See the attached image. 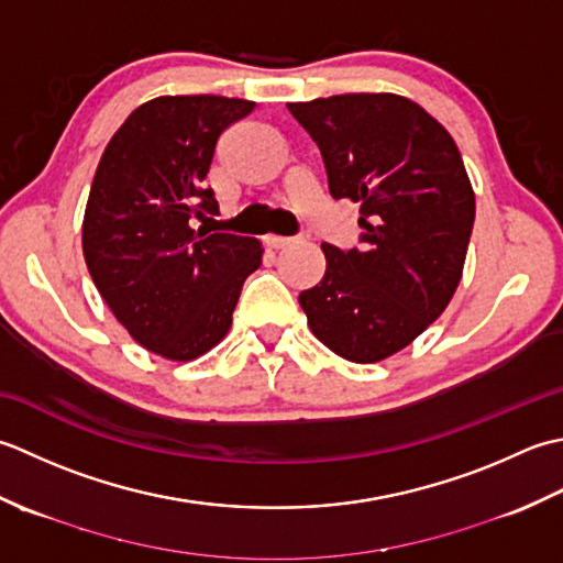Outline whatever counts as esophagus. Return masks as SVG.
Returning <instances> with one entry per match:
<instances>
[{"label": "esophagus", "instance_id": "34e87169", "mask_svg": "<svg viewBox=\"0 0 563 563\" xmlns=\"http://www.w3.org/2000/svg\"><path fill=\"white\" fill-rule=\"evenodd\" d=\"M265 243H267V247H272V250H282V247H289L291 243H296V238H282V235H267L265 238Z\"/></svg>", "mask_w": 563, "mask_h": 563}]
</instances>
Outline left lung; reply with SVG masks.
Here are the masks:
<instances>
[{
  "label": "left lung",
  "mask_w": 563,
  "mask_h": 563,
  "mask_svg": "<svg viewBox=\"0 0 563 563\" xmlns=\"http://www.w3.org/2000/svg\"><path fill=\"white\" fill-rule=\"evenodd\" d=\"M332 199L360 203L362 247L323 243L325 274L298 303L342 360L382 362L438 320L462 279L476 199L454 137L416 101L338 95L294 101Z\"/></svg>",
  "instance_id": "obj_1"
}]
</instances>
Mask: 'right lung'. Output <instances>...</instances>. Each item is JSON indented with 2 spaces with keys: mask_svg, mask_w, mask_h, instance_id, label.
<instances>
[{
  "mask_svg": "<svg viewBox=\"0 0 563 563\" xmlns=\"http://www.w3.org/2000/svg\"><path fill=\"white\" fill-rule=\"evenodd\" d=\"M252 109L213 95L145 101L113 133L91 181L82 221L91 279L137 345L172 362L225 338L262 265L260 240L191 228L218 211L203 187L218 137Z\"/></svg>",
  "mask_w": 563,
  "mask_h": 563,
  "instance_id": "right-lung-1",
  "label": "right lung"
}]
</instances>
